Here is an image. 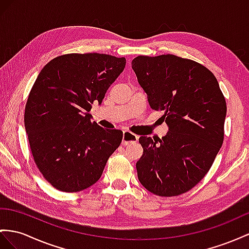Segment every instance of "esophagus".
Returning a JSON list of instances; mask_svg holds the SVG:
<instances>
[{
  "label": "esophagus",
  "mask_w": 249,
  "mask_h": 249,
  "mask_svg": "<svg viewBox=\"0 0 249 249\" xmlns=\"http://www.w3.org/2000/svg\"><path fill=\"white\" fill-rule=\"evenodd\" d=\"M138 136L135 135V133H132L130 131H127L125 130L123 132V141H122V144L123 145H130V144H133L136 143L138 141Z\"/></svg>",
  "instance_id": "obj_1"
}]
</instances>
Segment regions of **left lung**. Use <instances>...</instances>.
<instances>
[{
    "label": "left lung",
    "instance_id": "8db88e82",
    "mask_svg": "<svg viewBox=\"0 0 249 249\" xmlns=\"http://www.w3.org/2000/svg\"><path fill=\"white\" fill-rule=\"evenodd\" d=\"M151 109L163 112L166 137H140L139 181L150 193H187L212 167L224 140L226 102L213 73L174 54L139 55L131 62Z\"/></svg>",
    "mask_w": 249,
    "mask_h": 249
}]
</instances>
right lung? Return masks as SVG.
I'll use <instances>...</instances> for the list:
<instances>
[{
    "instance_id": "obj_1",
    "label": "right lung",
    "mask_w": 249,
    "mask_h": 249,
    "mask_svg": "<svg viewBox=\"0 0 249 249\" xmlns=\"http://www.w3.org/2000/svg\"><path fill=\"white\" fill-rule=\"evenodd\" d=\"M126 65L103 53H67L48 62L25 106L24 122L37 169L55 189L84 190L97 182L123 139L90 121L91 106Z\"/></svg>"
}]
</instances>
